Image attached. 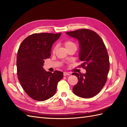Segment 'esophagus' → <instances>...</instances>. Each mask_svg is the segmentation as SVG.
I'll list each match as a JSON object with an SVG mask.
<instances>
[{
  "label": "esophagus",
  "instance_id": "esophagus-1",
  "mask_svg": "<svg viewBox=\"0 0 127 127\" xmlns=\"http://www.w3.org/2000/svg\"><path fill=\"white\" fill-rule=\"evenodd\" d=\"M63 75L64 76H66V75H70V73L68 72H64Z\"/></svg>",
  "mask_w": 127,
  "mask_h": 127
}]
</instances>
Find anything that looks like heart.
<instances>
[{
    "mask_svg": "<svg viewBox=\"0 0 127 127\" xmlns=\"http://www.w3.org/2000/svg\"><path fill=\"white\" fill-rule=\"evenodd\" d=\"M64 46L66 48H68V47H70V46H76V45H75V43L73 42L72 41H66L64 42ZM55 48H54L53 50L55 51Z\"/></svg>",
    "mask_w": 127,
    "mask_h": 127,
    "instance_id": "heart-1",
    "label": "heart"
}]
</instances>
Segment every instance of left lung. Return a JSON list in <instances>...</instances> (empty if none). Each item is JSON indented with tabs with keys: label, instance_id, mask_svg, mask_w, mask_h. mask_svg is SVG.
<instances>
[{
	"label": "left lung",
	"instance_id": "left-lung-1",
	"mask_svg": "<svg viewBox=\"0 0 127 127\" xmlns=\"http://www.w3.org/2000/svg\"><path fill=\"white\" fill-rule=\"evenodd\" d=\"M79 42V59L83 63L85 74L73 72L78 82L72 88L78 96L90 98L96 95L107 80L110 68L109 58L106 48L101 37L95 32L87 29L66 32Z\"/></svg>",
	"mask_w": 127,
	"mask_h": 127
}]
</instances>
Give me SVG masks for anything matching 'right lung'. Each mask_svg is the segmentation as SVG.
Masks as SVG:
<instances>
[{
	"mask_svg": "<svg viewBox=\"0 0 127 127\" xmlns=\"http://www.w3.org/2000/svg\"><path fill=\"white\" fill-rule=\"evenodd\" d=\"M61 34H33L26 37L19 47L16 63L18 79L26 93L34 100L44 101L53 96L58 82L63 77L62 72L52 73L42 67Z\"/></svg>",
	"mask_w": 127,
	"mask_h": 127,
	"instance_id": "1",
	"label": "right lung"
}]
</instances>
